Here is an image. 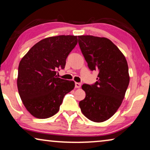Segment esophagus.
I'll list each match as a JSON object with an SVG mask.
<instances>
[{
    "label": "esophagus",
    "instance_id": "1",
    "mask_svg": "<svg viewBox=\"0 0 150 150\" xmlns=\"http://www.w3.org/2000/svg\"><path fill=\"white\" fill-rule=\"evenodd\" d=\"M81 84L79 83H75V87L76 88H81Z\"/></svg>",
    "mask_w": 150,
    "mask_h": 150
}]
</instances>
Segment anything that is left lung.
I'll list each match as a JSON object with an SVG mask.
<instances>
[{"label": "left lung", "mask_w": 150, "mask_h": 150, "mask_svg": "<svg viewBox=\"0 0 150 150\" xmlns=\"http://www.w3.org/2000/svg\"><path fill=\"white\" fill-rule=\"evenodd\" d=\"M79 44L88 67L98 71L93 85L83 84L85 99L79 102L83 114L94 122H102L115 113L124 98L130 82L124 55L110 40L81 35Z\"/></svg>", "instance_id": "obj_1"}]
</instances>
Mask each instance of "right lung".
Instances as JSON below:
<instances>
[{
	"instance_id": "right-lung-1",
	"label": "right lung",
	"mask_w": 150,
	"mask_h": 150,
	"mask_svg": "<svg viewBox=\"0 0 150 150\" xmlns=\"http://www.w3.org/2000/svg\"><path fill=\"white\" fill-rule=\"evenodd\" d=\"M78 43L77 36L45 38L35 44L20 61L18 93L26 110L39 119L50 117L59 110L64 96L74 88L72 81L57 77Z\"/></svg>"
}]
</instances>
